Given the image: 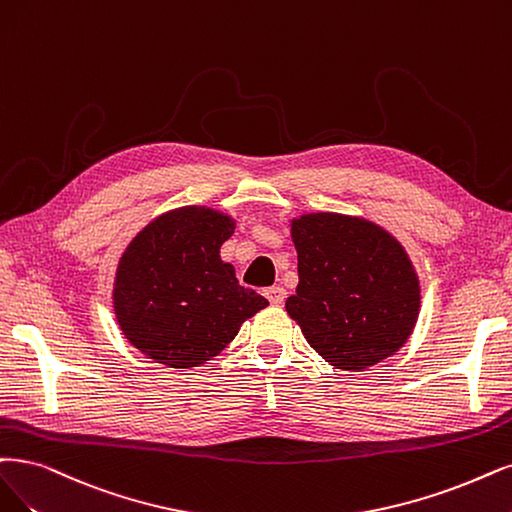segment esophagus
<instances>
[{"mask_svg": "<svg viewBox=\"0 0 512 512\" xmlns=\"http://www.w3.org/2000/svg\"><path fill=\"white\" fill-rule=\"evenodd\" d=\"M266 297L270 299V304H274V306H280V304H285V299H287V291L282 289V287H270V289H266Z\"/></svg>", "mask_w": 512, "mask_h": 512, "instance_id": "1", "label": "esophagus"}]
</instances>
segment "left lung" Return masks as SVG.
<instances>
[{"label": "left lung", "mask_w": 512, "mask_h": 512, "mask_svg": "<svg viewBox=\"0 0 512 512\" xmlns=\"http://www.w3.org/2000/svg\"><path fill=\"white\" fill-rule=\"evenodd\" d=\"M291 238L299 285L285 308L329 365L363 371L403 348L420 314V280L399 240L337 213L293 219Z\"/></svg>", "instance_id": "1"}]
</instances>
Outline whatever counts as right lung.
<instances>
[{
    "label": "right lung",
    "instance_id": "right-lung-1",
    "mask_svg": "<svg viewBox=\"0 0 512 512\" xmlns=\"http://www.w3.org/2000/svg\"><path fill=\"white\" fill-rule=\"evenodd\" d=\"M234 219L183 206L151 221L124 251L113 285V310L128 342L173 369L198 367L238 335L268 299L238 285L221 244Z\"/></svg>",
    "mask_w": 512,
    "mask_h": 512
}]
</instances>
